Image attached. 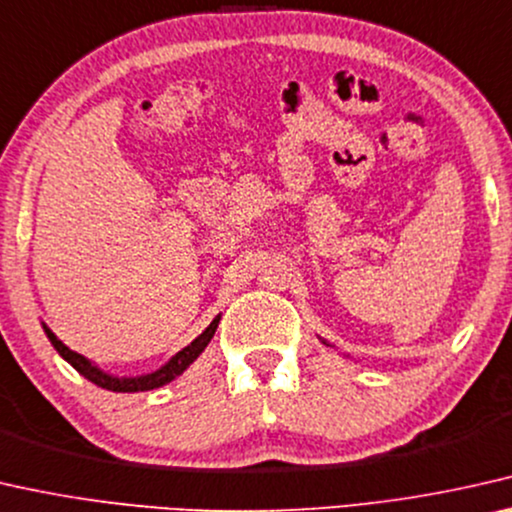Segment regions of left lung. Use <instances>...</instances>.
Returning a JSON list of instances; mask_svg holds the SVG:
<instances>
[{"mask_svg": "<svg viewBox=\"0 0 512 512\" xmlns=\"http://www.w3.org/2000/svg\"><path fill=\"white\" fill-rule=\"evenodd\" d=\"M319 340H322V338H319ZM322 345H326V347H331V345H329V342H326V340H322Z\"/></svg>", "mask_w": 512, "mask_h": 512, "instance_id": "left-lung-1", "label": "left lung"}]
</instances>
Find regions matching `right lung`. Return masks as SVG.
<instances>
[{
    "label": "right lung",
    "instance_id": "add662e5",
    "mask_svg": "<svg viewBox=\"0 0 512 512\" xmlns=\"http://www.w3.org/2000/svg\"><path fill=\"white\" fill-rule=\"evenodd\" d=\"M218 322H220V315L213 317V322L207 326V329L197 335V338L190 342L188 347H183L181 352L174 354L165 365H160V368L154 372H147V375H137V377L110 375V372L98 368L94 361H89L87 356H82L78 352H73L71 347H66L64 342H61L45 324H43V331H45V335H48V340L52 342V347L57 349V354L64 358L66 363H71L82 377L91 381V384L101 386V388H105V391H114V393H137V391H154V388L170 384L172 379L183 375V372H186L190 365L197 361V356L207 349V345L213 338V333H216V329H218Z\"/></svg>",
    "mask_w": 512,
    "mask_h": 512
}]
</instances>
